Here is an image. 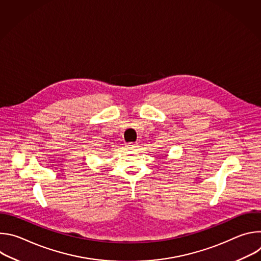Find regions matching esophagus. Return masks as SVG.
I'll use <instances>...</instances> for the list:
<instances>
[{
	"instance_id": "1",
	"label": "esophagus",
	"mask_w": 261,
	"mask_h": 261,
	"mask_svg": "<svg viewBox=\"0 0 261 261\" xmlns=\"http://www.w3.org/2000/svg\"><path fill=\"white\" fill-rule=\"evenodd\" d=\"M136 147V143L134 142H130L127 144V148H135Z\"/></svg>"
}]
</instances>
